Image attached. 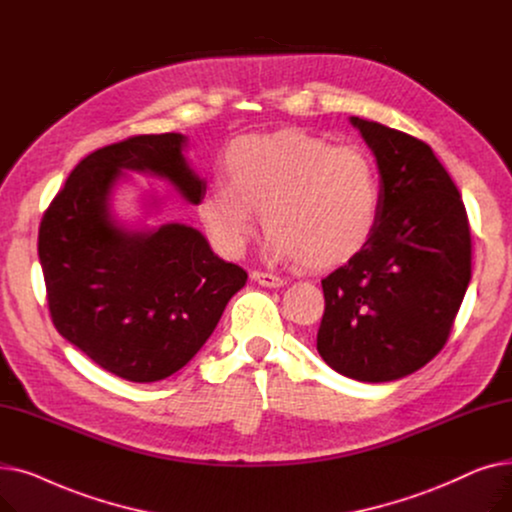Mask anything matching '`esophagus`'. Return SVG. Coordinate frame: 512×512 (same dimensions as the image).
Instances as JSON below:
<instances>
[{
    "label": "esophagus",
    "instance_id": "34e87169",
    "mask_svg": "<svg viewBox=\"0 0 512 512\" xmlns=\"http://www.w3.org/2000/svg\"><path fill=\"white\" fill-rule=\"evenodd\" d=\"M251 278L261 284V286H267V288H280L284 286L286 282L280 278V276H274V274H267V272H253Z\"/></svg>",
    "mask_w": 512,
    "mask_h": 512
}]
</instances>
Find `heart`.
I'll return each mask as SVG.
<instances>
[{
  "label": "heart",
  "instance_id": "heart-1",
  "mask_svg": "<svg viewBox=\"0 0 512 512\" xmlns=\"http://www.w3.org/2000/svg\"><path fill=\"white\" fill-rule=\"evenodd\" d=\"M199 215L220 253L240 257L259 228L270 230L276 261L303 259L330 270L357 257L378 228L382 184L371 157L355 145H332L305 130L247 134L224 157Z\"/></svg>",
  "mask_w": 512,
  "mask_h": 512
}]
</instances>
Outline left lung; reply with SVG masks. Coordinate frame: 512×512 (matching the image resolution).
<instances>
[{"label": "left lung", "instance_id": "obj_1", "mask_svg": "<svg viewBox=\"0 0 512 512\" xmlns=\"http://www.w3.org/2000/svg\"><path fill=\"white\" fill-rule=\"evenodd\" d=\"M348 120L378 164L382 209L367 247L321 280L317 353L346 378L382 384L442 351L471 282V232L432 147L378 122Z\"/></svg>", "mask_w": 512, "mask_h": 512}]
</instances>
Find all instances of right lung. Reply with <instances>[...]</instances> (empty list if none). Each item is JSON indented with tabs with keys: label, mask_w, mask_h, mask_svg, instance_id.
<instances>
[{
	"label": "right lung",
	"mask_w": 512,
	"mask_h": 512,
	"mask_svg": "<svg viewBox=\"0 0 512 512\" xmlns=\"http://www.w3.org/2000/svg\"><path fill=\"white\" fill-rule=\"evenodd\" d=\"M180 132L141 134L87 155L51 201L39 261L53 326L99 367L128 382L170 378L191 361L247 272L215 255L193 226H128L114 211L128 174L168 180L191 205L207 182ZM157 209L145 197V213Z\"/></svg>",
	"instance_id": "obj_1"
}]
</instances>
